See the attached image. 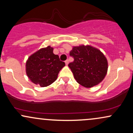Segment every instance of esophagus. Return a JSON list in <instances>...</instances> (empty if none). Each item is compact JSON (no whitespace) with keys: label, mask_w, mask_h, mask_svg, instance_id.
<instances>
[{"label":"esophagus","mask_w":133,"mask_h":133,"mask_svg":"<svg viewBox=\"0 0 133 133\" xmlns=\"http://www.w3.org/2000/svg\"><path fill=\"white\" fill-rule=\"evenodd\" d=\"M65 64H66V65H68V64H69V60H68V59H67V60L65 61Z\"/></svg>","instance_id":"esophagus-1"}]
</instances>
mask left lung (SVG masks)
<instances>
[{
	"mask_svg": "<svg viewBox=\"0 0 133 133\" xmlns=\"http://www.w3.org/2000/svg\"><path fill=\"white\" fill-rule=\"evenodd\" d=\"M70 56L74 57V61L68 66L79 84L90 88L104 79L108 72V61L98 49L89 45L74 46Z\"/></svg>",
	"mask_w": 133,
	"mask_h": 133,
	"instance_id": "1",
	"label": "left lung"
}]
</instances>
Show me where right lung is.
<instances>
[{
    "label": "right lung",
    "instance_id": "add662e5",
    "mask_svg": "<svg viewBox=\"0 0 133 133\" xmlns=\"http://www.w3.org/2000/svg\"><path fill=\"white\" fill-rule=\"evenodd\" d=\"M53 47L38 50L29 57L25 64V71L29 79L34 84L46 87L53 83L65 63L61 61L59 56L53 53Z\"/></svg>",
    "mask_w": 133,
    "mask_h": 133
}]
</instances>
